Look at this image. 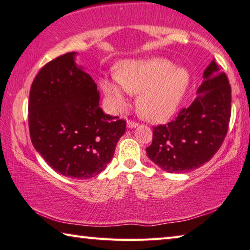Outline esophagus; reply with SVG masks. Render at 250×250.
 Wrapping results in <instances>:
<instances>
[{
    "label": "esophagus",
    "instance_id": "34e87169",
    "mask_svg": "<svg viewBox=\"0 0 250 250\" xmlns=\"http://www.w3.org/2000/svg\"><path fill=\"white\" fill-rule=\"evenodd\" d=\"M126 126H128L129 129H132V128H135V126H138V124H137V122H134V121L128 120V121H126Z\"/></svg>",
    "mask_w": 250,
    "mask_h": 250
}]
</instances>
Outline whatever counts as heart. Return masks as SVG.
I'll return each mask as SVG.
<instances>
[{"label": "heart", "mask_w": 250, "mask_h": 250, "mask_svg": "<svg viewBox=\"0 0 250 250\" xmlns=\"http://www.w3.org/2000/svg\"><path fill=\"white\" fill-rule=\"evenodd\" d=\"M191 83L188 68L167 58L126 61L118 65L116 77L103 78L100 86L113 110L125 107V92L139 94L137 105L146 120L162 122L171 118L183 101Z\"/></svg>", "instance_id": "heart-1"}]
</instances>
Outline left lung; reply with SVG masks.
<instances>
[{
	"instance_id": "8db88e82",
	"label": "left lung",
	"mask_w": 250,
	"mask_h": 250,
	"mask_svg": "<svg viewBox=\"0 0 250 250\" xmlns=\"http://www.w3.org/2000/svg\"><path fill=\"white\" fill-rule=\"evenodd\" d=\"M203 78L198 96L188 108L182 109L167 125L153 126L146 154L168 173L188 172L208 162L226 137L231 110L227 76L213 59Z\"/></svg>"
}]
</instances>
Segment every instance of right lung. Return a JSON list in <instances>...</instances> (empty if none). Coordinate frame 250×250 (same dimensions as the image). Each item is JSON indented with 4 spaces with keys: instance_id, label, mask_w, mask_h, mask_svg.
Instances as JSON below:
<instances>
[{
    "instance_id": "1",
    "label": "right lung",
    "mask_w": 250,
    "mask_h": 250,
    "mask_svg": "<svg viewBox=\"0 0 250 250\" xmlns=\"http://www.w3.org/2000/svg\"><path fill=\"white\" fill-rule=\"evenodd\" d=\"M77 53L46 64L29 91L28 126L35 150L61 174L86 180L111 161L125 121L105 115L89 74L77 66Z\"/></svg>"
}]
</instances>
